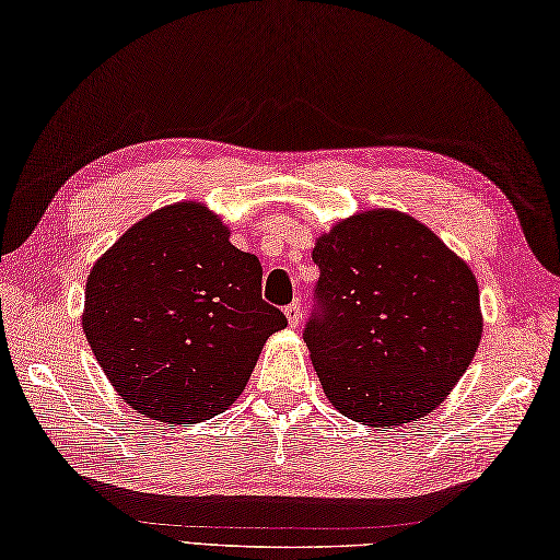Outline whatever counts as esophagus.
I'll return each mask as SVG.
<instances>
[{
	"instance_id": "obj_1",
	"label": "esophagus",
	"mask_w": 560,
	"mask_h": 560,
	"mask_svg": "<svg viewBox=\"0 0 560 560\" xmlns=\"http://www.w3.org/2000/svg\"><path fill=\"white\" fill-rule=\"evenodd\" d=\"M284 316H288V324L290 326H300V318H302V304H300V300H294L290 306H284Z\"/></svg>"
}]
</instances>
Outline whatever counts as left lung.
I'll list each match as a JSON object with an SVG mask.
<instances>
[{
    "mask_svg": "<svg viewBox=\"0 0 560 560\" xmlns=\"http://www.w3.org/2000/svg\"><path fill=\"white\" fill-rule=\"evenodd\" d=\"M322 316L304 330L324 394L370 428L432 413L469 368L483 334L469 264L423 222L374 208L316 238Z\"/></svg>",
    "mask_w": 560,
    "mask_h": 560,
    "instance_id": "obj_1",
    "label": "left lung"
}]
</instances>
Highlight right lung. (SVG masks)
<instances>
[{
	"label": "right lung",
	"mask_w": 560,
	"mask_h": 560,
	"mask_svg": "<svg viewBox=\"0 0 560 560\" xmlns=\"http://www.w3.org/2000/svg\"><path fill=\"white\" fill-rule=\"evenodd\" d=\"M258 258L208 205L184 200L135 222L86 278L82 326L135 413L192 425L230 408L266 340L288 326L260 300Z\"/></svg>",
	"instance_id": "right-lung-1"
}]
</instances>
